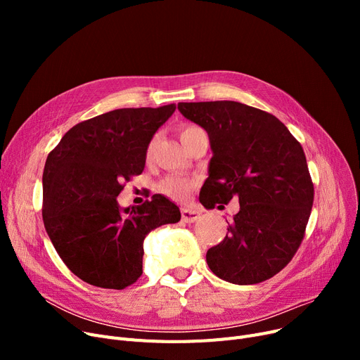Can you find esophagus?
Segmentation results:
<instances>
[{
	"instance_id": "34e87169",
	"label": "esophagus",
	"mask_w": 360,
	"mask_h": 360,
	"mask_svg": "<svg viewBox=\"0 0 360 360\" xmlns=\"http://www.w3.org/2000/svg\"><path fill=\"white\" fill-rule=\"evenodd\" d=\"M200 219V213L194 209H182V220L185 223H194Z\"/></svg>"
}]
</instances>
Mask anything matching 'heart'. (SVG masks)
Segmentation results:
<instances>
[{
  "label": "heart",
  "mask_w": 360,
  "mask_h": 360,
  "mask_svg": "<svg viewBox=\"0 0 360 360\" xmlns=\"http://www.w3.org/2000/svg\"><path fill=\"white\" fill-rule=\"evenodd\" d=\"M197 129H200V127H197V125L182 127V129H181L182 141L190 137L193 132H195ZM156 141H158V136H155L153 139L148 141L147 148H146V158L147 159H150L151 155H153L155 147H156ZM195 184L197 182L194 179H190V178H184V176H179V175H169L167 178H165L160 182L159 190L163 195H166L169 198H172L175 201H182L188 197V194L191 193V190L195 186Z\"/></svg>",
  "instance_id": "1"
}]
</instances>
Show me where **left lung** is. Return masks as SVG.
Masks as SVG:
<instances>
[{
  "label": "left lung",
  "mask_w": 360,
  "mask_h": 360,
  "mask_svg": "<svg viewBox=\"0 0 360 360\" xmlns=\"http://www.w3.org/2000/svg\"><path fill=\"white\" fill-rule=\"evenodd\" d=\"M182 115L210 137L213 158L200 202L240 209L226 238L207 251L210 270L233 285H257L285 269L304 240L314 184L300 143L271 113L233 101L181 102Z\"/></svg>",
  "instance_id": "obj_1"
}]
</instances>
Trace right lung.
I'll return each mask as SVG.
<instances>
[{"label":"right lung","instance_id":"add662e5","mask_svg":"<svg viewBox=\"0 0 360 360\" xmlns=\"http://www.w3.org/2000/svg\"><path fill=\"white\" fill-rule=\"evenodd\" d=\"M122 108L74 125L48 155L42 216L48 236L65 266L83 281L125 289L143 274V242L162 224L181 220L178 207L155 194L120 210L125 182L140 175L146 148L175 112Z\"/></svg>","mask_w":360,"mask_h":360}]
</instances>
